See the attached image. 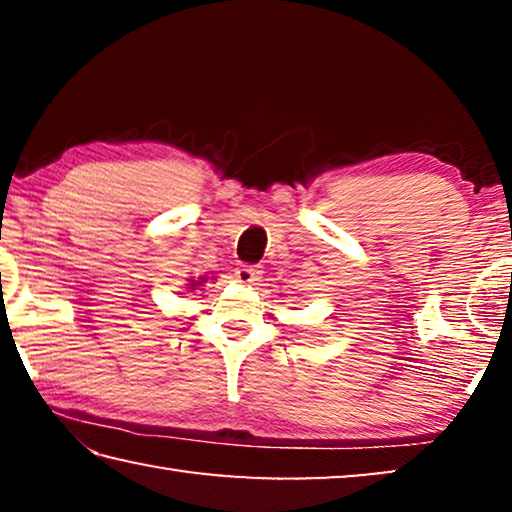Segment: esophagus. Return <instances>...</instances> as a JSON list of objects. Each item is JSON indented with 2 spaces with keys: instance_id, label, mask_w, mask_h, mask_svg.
Returning a JSON list of instances; mask_svg holds the SVG:
<instances>
[{
  "instance_id": "1",
  "label": "esophagus",
  "mask_w": 512,
  "mask_h": 512,
  "mask_svg": "<svg viewBox=\"0 0 512 512\" xmlns=\"http://www.w3.org/2000/svg\"><path fill=\"white\" fill-rule=\"evenodd\" d=\"M262 275V268L253 264H241L235 268V280L241 284H255Z\"/></svg>"
}]
</instances>
